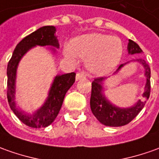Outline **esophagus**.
<instances>
[{
  "label": "esophagus",
  "mask_w": 159,
  "mask_h": 159,
  "mask_svg": "<svg viewBox=\"0 0 159 159\" xmlns=\"http://www.w3.org/2000/svg\"><path fill=\"white\" fill-rule=\"evenodd\" d=\"M86 77V74L84 73V72H79V73H76L75 75V80L78 81L80 79H83V78H85Z\"/></svg>",
  "instance_id": "34e87169"
}]
</instances>
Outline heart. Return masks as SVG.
<instances>
[{
  "mask_svg": "<svg viewBox=\"0 0 159 159\" xmlns=\"http://www.w3.org/2000/svg\"><path fill=\"white\" fill-rule=\"evenodd\" d=\"M64 54L74 59L75 55L87 59V67L96 75H106L112 71L120 61L123 46L120 39L109 34L91 33L75 38L71 48L67 47Z\"/></svg>",
  "mask_w": 159,
  "mask_h": 159,
  "instance_id": "1",
  "label": "heart"
}]
</instances>
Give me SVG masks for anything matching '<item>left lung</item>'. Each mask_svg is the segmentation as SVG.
I'll use <instances>...</instances> for the list:
<instances>
[{
	"instance_id": "obj_1",
	"label": "left lung",
	"mask_w": 159,
	"mask_h": 159,
	"mask_svg": "<svg viewBox=\"0 0 159 159\" xmlns=\"http://www.w3.org/2000/svg\"><path fill=\"white\" fill-rule=\"evenodd\" d=\"M127 50H128L129 55L140 54L143 52V50L140 48L139 45L131 40H129ZM134 61L139 62L144 69V76L146 77V84L144 86V91L143 93V97L144 98L143 101H141L139 99L132 106L127 107V108H121V107L116 106L110 102L104 95L103 85H104V81L106 80L105 77L96 78L92 83L91 97H90V109L94 116L103 125L111 126V127H119V126H124L129 124V122L133 120L134 118L139 115V112L143 110V108L145 105L146 100L150 97L151 69L146 63V61L143 59H137ZM127 63H129V61L125 64H121L116 70V73H117Z\"/></svg>"
}]
</instances>
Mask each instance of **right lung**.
<instances>
[{"instance_id":"obj_1","label":"right lung","mask_w":159,"mask_h":159,"mask_svg":"<svg viewBox=\"0 0 159 159\" xmlns=\"http://www.w3.org/2000/svg\"><path fill=\"white\" fill-rule=\"evenodd\" d=\"M56 31L57 29L54 26H44L24 37L16 45L7 64V95L9 106L24 125L32 128H44L52 124L61 110L67 91L75 83V72L56 75L48 90V98L37 111L30 114L16 106V73L19 62L23 56L35 46L53 47L50 49L56 53L57 49L54 48H59V43L55 34Z\"/></svg>"}]
</instances>
